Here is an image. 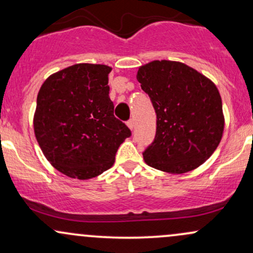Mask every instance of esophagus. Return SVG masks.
Returning a JSON list of instances; mask_svg holds the SVG:
<instances>
[{
  "instance_id": "obj_1",
  "label": "esophagus",
  "mask_w": 253,
  "mask_h": 253,
  "mask_svg": "<svg viewBox=\"0 0 253 253\" xmlns=\"http://www.w3.org/2000/svg\"><path fill=\"white\" fill-rule=\"evenodd\" d=\"M127 126L129 127V129H133V128H134V121L128 120V121H127Z\"/></svg>"
}]
</instances>
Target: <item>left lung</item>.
<instances>
[{"mask_svg": "<svg viewBox=\"0 0 253 253\" xmlns=\"http://www.w3.org/2000/svg\"><path fill=\"white\" fill-rule=\"evenodd\" d=\"M136 80L157 114L155 140L143 152L146 164L184 173L205 163L221 141L225 126L215 84L195 69L171 60L140 66Z\"/></svg>", "mask_w": 253, "mask_h": 253, "instance_id": "left-lung-1", "label": "left lung"}]
</instances>
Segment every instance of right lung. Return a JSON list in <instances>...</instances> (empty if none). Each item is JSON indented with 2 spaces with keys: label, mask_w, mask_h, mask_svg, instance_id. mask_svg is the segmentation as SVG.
Segmentation results:
<instances>
[{
  "label": "right lung",
  "mask_w": 253,
  "mask_h": 253,
  "mask_svg": "<svg viewBox=\"0 0 253 253\" xmlns=\"http://www.w3.org/2000/svg\"><path fill=\"white\" fill-rule=\"evenodd\" d=\"M102 64H75L51 75L37 97L34 134L58 171L78 179L112 168L130 130L114 117L108 75Z\"/></svg>",
  "instance_id": "right-lung-1"
}]
</instances>
